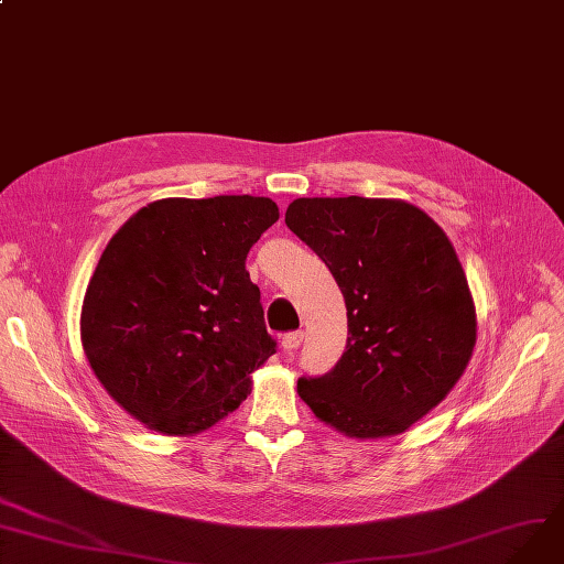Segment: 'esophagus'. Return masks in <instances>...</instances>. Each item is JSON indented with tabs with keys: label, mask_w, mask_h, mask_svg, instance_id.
Instances as JSON below:
<instances>
[{
	"label": "esophagus",
	"mask_w": 564,
	"mask_h": 564,
	"mask_svg": "<svg viewBox=\"0 0 564 564\" xmlns=\"http://www.w3.org/2000/svg\"><path fill=\"white\" fill-rule=\"evenodd\" d=\"M302 345V332H289L282 336V348L286 355H293Z\"/></svg>",
	"instance_id": "34e87169"
}]
</instances>
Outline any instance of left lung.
I'll return each mask as SVG.
<instances>
[{
  "label": "left lung",
  "mask_w": 564,
  "mask_h": 564,
  "mask_svg": "<svg viewBox=\"0 0 564 564\" xmlns=\"http://www.w3.org/2000/svg\"><path fill=\"white\" fill-rule=\"evenodd\" d=\"M291 232L332 271L348 307V345L297 395L343 436H398L436 409L476 345V307L445 230L400 198H295Z\"/></svg>",
  "instance_id": "1"
}]
</instances>
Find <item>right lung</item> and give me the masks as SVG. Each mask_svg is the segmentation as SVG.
Segmentation results:
<instances>
[{
  "mask_svg": "<svg viewBox=\"0 0 564 564\" xmlns=\"http://www.w3.org/2000/svg\"><path fill=\"white\" fill-rule=\"evenodd\" d=\"M278 219L264 196L160 198L108 241L80 343L106 393L147 429L196 436L250 395L275 340L246 254Z\"/></svg>",
  "mask_w": 564,
  "mask_h": 564,
  "instance_id": "add662e5",
  "label": "right lung"
}]
</instances>
